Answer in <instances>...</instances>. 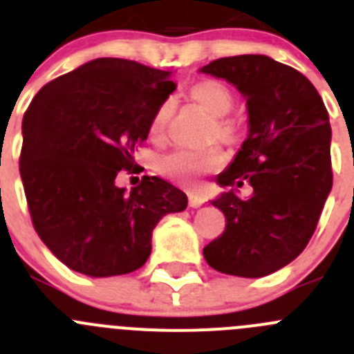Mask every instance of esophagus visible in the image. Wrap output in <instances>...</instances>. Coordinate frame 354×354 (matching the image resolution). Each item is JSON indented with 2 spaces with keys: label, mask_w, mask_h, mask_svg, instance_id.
<instances>
[{
  "label": "esophagus",
  "mask_w": 354,
  "mask_h": 354,
  "mask_svg": "<svg viewBox=\"0 0 354 354\" xmlns=\"http://www.w3.org/2000/svg\"><path fill=\"white\" fill-rule=\"evenodd\" d=\"M205 205V197L197 192H189V206L190 208H199Z\"/></svg>",
  "instance_id": "obj_1"
}]
</instances>
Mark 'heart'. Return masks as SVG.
<instances>
[{
    "label": "heart",
    "instance_id": "obj_1",
    "mask_svg": "<svg viewBox=\"0 0 354 354\" xmlns=\"http://www.w3.org/2000/svg\"><path fill=\"white\" fill-rule=\"evenodd\" d=\"M192 100H196L205 111L213 116V125L209 129V138L222 142H234L240 136V127L234 120L227 118L234 106V95L227 86L221 81H199L190 86L189 90ZM174 106L171 100L162 102L149 122V136L153 139H162L167 132ZM222 165V155L218 149L206 151H192V149H176L157 160V171L171 180L192 185L197 178L206 173L218 169Z\"/></svg>",
    "mask_w": 354,
    "mask_h": 354
}]
</instances>
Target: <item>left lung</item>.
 <instances>
[{"mask_svg":"<svg viewBox=\"0 0 354 354\" xmlns=\"http://www.w3.org/2000/svg\"><path fill=\"white\" fill-rule=\"evenodd\" d=\"M199 72L234 86L248 113L247 139L216 176L229 190L212 201L225 229L203 256L225 275H270L304 252L332 190L328 111L304 74L270 56L221 58ZM243 183L248 200L237 196Z\"/></svg>","mask_w":354,"mask_h":354,"instance_id":"obj_1","label":"left lung"}]
</instances>
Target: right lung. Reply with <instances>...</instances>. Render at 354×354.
<instances>
[{
	"label": "right lung",
	"mask_w": 354,
	"mask_h": 354,
	"mask_svg": "<svg viewBox=\"0 0 354 354\" xmlns=\"http://www.w3.org/2000/svg\"><path fill=\"white\" fill-rule=\"evenodd\" d=\"M171 72L97 58L35 95L22 118L19 171L35 231L70 270L125 275L151 252L155 225L183 212L187 196L157 176L130 192L116 176L133 173V149L176 90Z\"/></svg>",
	"instance_id": "1"
}]
</instances>
